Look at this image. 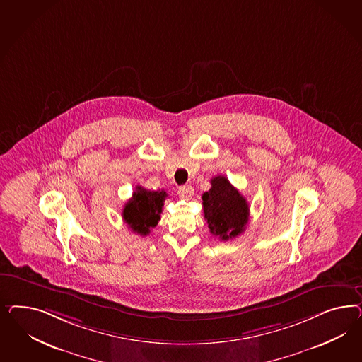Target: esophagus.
I'll return each instance as SVG.
<instances>
[{"instance_id":"34e87169","label":"esophagus","mask_w":362,"mask_h":362,"mask_svg":"<svg viewBox=\"0 0 362 362\" xmlns=\"http://www.w3.org/2000/svg\"><path fill=\"white\" fill-rule=\"evenodd\" d=\"M179 195L185 199H189L194 195V188L191 186H180L179 187Z\"/></svg>"}]
</instances>
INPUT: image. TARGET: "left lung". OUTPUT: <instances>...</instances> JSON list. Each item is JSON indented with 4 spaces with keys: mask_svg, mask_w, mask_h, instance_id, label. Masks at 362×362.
<instances>
[{
    "mask_svg": "<svg viewBox=\"0 0 362 362\" xmlns=\"http://www.w3.org/2000/svg\"><path fill=\"white\" fill-rule=\"evenodd\" d=\"M202 199L204 219L212 235L228 240L245 230L250 216L248 203L226 176L212 177L211 188Z\"/></svg>",
    "mask_w": 362,
    "mask_h": 362,
    "instance_id": "1",
    "label": "left lung"
}]
</instances>
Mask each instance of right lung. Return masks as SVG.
<instances>
[{"mask_svg":"<svg viewBox=\"0 0 362 362\" xmlns=\"http://www.w3.org/2000/svg\"><path fill=\"white\" fill-rule=\"evenodd\" d=\"M165 197L167 192L165 189L150 191L141 186L136 187L132 199L124 204L122 211L124 223L135 233L142 236L148 235L150 230L160 220Z\"/></svg>","mask_w":362,"mask_h":362,"instance_id":"add662e5","label":"right lung"}]
</instances>
